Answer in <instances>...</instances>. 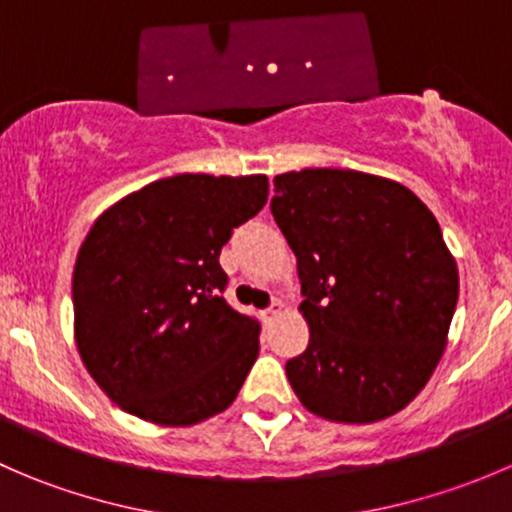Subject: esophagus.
I'll return each instance as SVG.
<instances>
[{
  "instance_id": "1",
  "label": "esophagus",
  "mask_w": 512,
  "mask_h": 512,
  "mask_svg": "<svg viewBox=\"0 0 512 512\" xmlns=\"http://www.w3.org/2000/svg\"><path fill=\"white\" fill-rule=\"evenodd\" d=\"M277 312H280V304H272V307H267V309H262V319H265V322H270L272 317H277Z\"/></svg>"
}]
</instances>
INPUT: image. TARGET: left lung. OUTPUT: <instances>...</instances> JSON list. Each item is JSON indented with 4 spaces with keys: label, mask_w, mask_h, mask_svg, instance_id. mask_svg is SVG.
Returning <instances> with one entry per match:
<instances>
[{
    "label": "left lung",
    "mask_w": 512,
    "mask_h": 512,
    "mask_svg": "<svg viewBox=\"0 0 512 512\" xmlns=\"http://www.w3.org/2000/svg\"><path fill=\"white\" fill-rule=\"evenodd\" d=\"M309 344L287 361L304 409L342 423L394 416L426 386L458 302L456 260L431 210L394 180L342 168L275 178Z\"/></svg>",
    "instance_id": "8db88e82"
}]
</instances>
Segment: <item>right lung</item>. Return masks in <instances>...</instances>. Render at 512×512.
Listing matches in <instances>:
<instances>
[{
	"mask_svg": "<svg viewBox=\"0 0 512 512\" xmlns=\"http://www.w3.org/2000/svg\"><path fill=\"white\" fill-rule=\"evenodd\" d=\"M265 175L180 173L96 220L71 282L76 347L128 414L193 426L235 401L260 322L225 302L220 250L267 203Z\"/></svg>",
	"mask_w": 512,
	"mask_h": 512,
	"instance_id": "obj_1",
	"label": "right lung"
}]
</instances>
